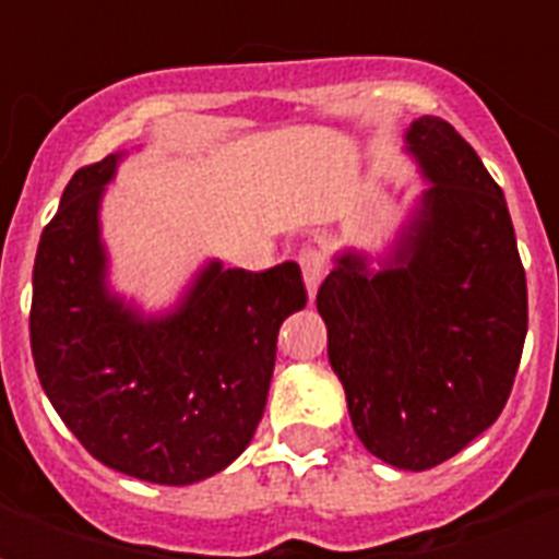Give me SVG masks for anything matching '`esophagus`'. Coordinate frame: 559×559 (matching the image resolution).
Instances as JSON below:
<instances>
[{
  "mask_svg": "<svg viewBox=\"0 0 559 559\" xmlns=\"http://www.w3.org/2000/svg\"><path fill=\"white\" fill-rule=\"evenodd\" d=\"M299 263H302V275H305V287H308V296L314 299L320 281L326 278V254H323L320 248H305L302 254H299Z\"/></svg>",
  "mask_w": 559,
  "mask_h": 559,
  "instance_id": "esophagus-1",
  "label": "esophagus"
}]
</instances>
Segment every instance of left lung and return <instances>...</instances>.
Wrapping results in <instances>:
<instances>
[{"instance_id":"left-lung-1","label":"left lung","mask_w":559,"mask_h":559,"mask_svg":"<svg viewBox=\"0 0 559 559\" xmlns=\"http://www.w3.org/2000/svg\"><path fill=\"white\" fill-rule=\"evenodd\" d=\"M407 148L431 188L392 266L338 257L317 290L329 362L365 449L399 469L457 455L503 413L527 338V278L506 197L440 116Z\"/></svg>"}]
</instances>
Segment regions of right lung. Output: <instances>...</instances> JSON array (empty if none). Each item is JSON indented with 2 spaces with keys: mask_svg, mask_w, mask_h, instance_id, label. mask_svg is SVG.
<instances>
[{
  "mask_svg": "<svg viewBox=\"0 0 559 559\" xmlns=\"http://www.w3.org/2000/svg\"><path fill=\"white\" fill-rule=\"evenodd\" d=\"M116 155L80 167L32 269L29 341L47 399L92 457L134 479L191 485L251 443L281 323L308 302L299 266L209 263L179 305L143 320L107 293L98 203Z\"/></svg>",
  "mask_w": 559,
  "mask_h": 559,
  "instance_id": "1",
  "label": "right lung"
}]
</instances>
